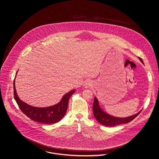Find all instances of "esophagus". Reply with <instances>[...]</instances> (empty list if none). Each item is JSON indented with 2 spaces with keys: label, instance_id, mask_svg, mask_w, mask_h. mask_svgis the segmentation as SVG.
Returning <instances> with one entry per match:
<instances>
[{
  "label": "esophagus",
  "instance_id": "esophagus-1",
  "mask_svg": "<svg viewBox=\"0 0 159 159\" xmlns=\"http://www.w3.org/2000/svg\"><path fill=\"white\" fill-rule=\"evenodd\" d=\"M89 85V83H86V84H84V86H85V87H86V88H87Z\"/></svg>",
  "mask_w": 159,
  "mask_h": 159
}]
</instances>
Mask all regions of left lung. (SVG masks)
I'll return each instance as SVG.
<instances>
[{"label": "left lung", "instance_id": "obj_1", "mask_svg": "<svg viewBox=\"0 0 159 159\" xmlns=\"http://www.w3.org/2000/svg\"><path fill=\"white\" fill-rule=\"evenodd\" d=\"M138 58L139 59V60L141 61V62L143 64H144L143 61L140 57H139ZM92 110H93V116H95L97 120L98 121L100 124H101L104 126H108V127L114 126L121 125V124L128 123L130 121L134 120L142 111V110H141L138 113L128 117L122 118V117H114V116H111V115L107 113L102 110V108L100 107L98 101L95 97L94 98V102H93V104L92 107Z\"/></svg>", "mask_w": 159, "mask_h": 159}]
</instances>
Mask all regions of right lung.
Masks as SVG:
<instances>
[{
	"mask_svg": "<svg viewBox=\"0 0 159 159\" xmlns=\"http://www.w3.org/2000/svg\"><path fill=\"white\" fill-rule=\"evenodd\" d=\"M16 74L17 72L16 75ZM15 79L14 81V99L20 110L31 120L43 124H53L60 121L66 113L70 97L76 91L75 89H73L68 92L62 97L60 102L54 106L48 107H36L26 104L18 97L15 89Z\"/></svg>",
	"mask_w": 159,
	"mask_h": 159,
	"instance_id": "1",
	"label": "right lung"
}]
</instances>
